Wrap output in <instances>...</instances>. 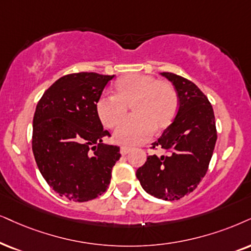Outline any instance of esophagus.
I'll use <instances>...</instances> for the list:
<instances>
[{"label":"esophagus","mask_w":251,"mask_h":251,"mask_svg":"<svg viewBox=\"0 0 251 251\" xmlns=\"http://www.w3.org/2000/svg\"><path fill=\"white\" fill-rule=\"evenodd\" d=\"M129 151H131V149H129L128 147H122L120 148V154L124 156V155H127L129 153Z\"/></svg>","instance_id":"esophagus-1"}]
</instances>
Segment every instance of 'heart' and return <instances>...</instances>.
<instances>
[{
  "mask_svg": "<svg viewBox=\"0 0 251 251\" xmlns=\"http://www.w3.org/2000/svg\"><path fill=\"white\" fill-rule=\"evenodd\" d=\"M132 107V118L115 134L124 146H135L147 140L151 133L166 129L175 118L178 96L173 84L142 74L123 76L113 85V96L103 95L96 103L98 118L105 127L115 129Z\"/></svg>",
  "mask_w": 251,
  "mask_h": 251,
  "instance_id": "obj_1",
  "label": "heart"
}]
</instances>
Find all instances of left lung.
I'll list each match as a JSON object with an SVG mask.
<instances>
[{
  "instance_id": "obj_1",
  "label": "left lung",
  "mask_w": 251,
  "mask_h": 251,
  "mask_svg": "<svg viewBox=\"0 0 251 251\" xmlns=\"http://www.w3.org/2000/svg\"><path fill=\"white\" fill-rule=\"evenodd\" d=\"M178 95L174 122L153 144L167 154L151 155L136 170L149 195L163 201H178L192 192L206 175L217 141V127L210 100L193 82L174 73H161Z\"/></svg>"
}]
</instances>
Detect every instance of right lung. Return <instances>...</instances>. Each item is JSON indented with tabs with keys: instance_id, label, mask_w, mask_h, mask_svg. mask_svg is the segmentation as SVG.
I'll use <instances>...</instances> for the list:
<instances>
[{
	"instance_id": "1",
	"label": "right lung",
	"mask_w": 251,
	"mask_h": 251,
	"mask_svg": "<svg viewBox=\"0 0 251 251\" xmlns=\"http://www.w3.org/2000/svg\"><path fill=\"white\" fill-rule=\"evenodd\" d=\"M115 75L74 73L60 77L37 104L32 151L47 184L61 197L88 201L109 188L118 146L103 144L110 136L96 112V103Z\"/></svg>"
}]
</instances>
